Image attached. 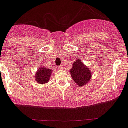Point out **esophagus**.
Here are the masks:
<instances>
[{"instance_id": "obj_1", "label": "esophagus", "mask_w": 128, "mask_h": 128, "mask_svg": "<svg viewBox=\"0 0 128 128\" xmlns=\"http://www.w3.org/2000/svg\"><path fill=\"white\" fill-rule=\"evenodd\" d=\"M57 69H58V70H62L63 69V67L62 66H58L57 67Z\"/></svg>"}]
</instances>
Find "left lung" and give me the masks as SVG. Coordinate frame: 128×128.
<instances>
[{"label":"left lung","instance_id":"obj_1","mask_svg":"<svg viewBox=\"0 0 128 128\" xmlns=\"http://www.w3.org/2000/svg\"><path fill=\"white\" fill-rule=\"evenodd\" d=\"M70 73L74 82L81 86L86 84L91 80V72L83 64L80 59H77L73 63L72 69L70 70Z\"/></svg>","mask_w":128,"mask_h":128}]
</instances>
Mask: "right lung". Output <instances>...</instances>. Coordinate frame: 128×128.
<instances>
[{"instance_id":"1","label":"right lung","mask_w":128,"mask_h":128,"mask_svg":"<svg viewBox=\"0 0 128 128\" xmlns=\"http://www.w3.org/2000/svg\"><path fill=\"white\" fill-rule=\"evenodd\" d=\"M51 75V70L46 68L42 67L38 70L36 74V82L40 84L46 83L48 82Z\"/></svg>"}]
</instances>
